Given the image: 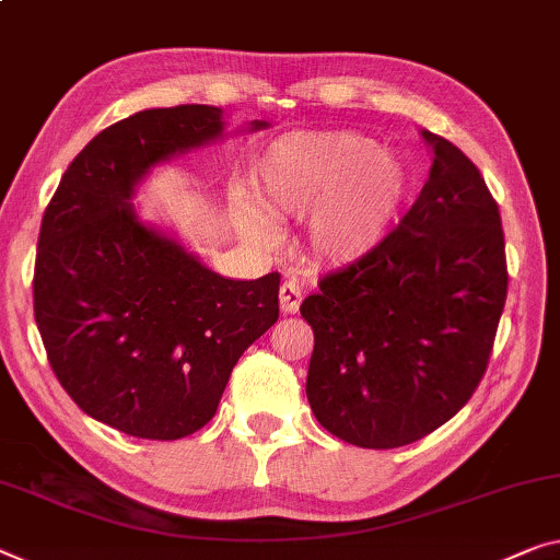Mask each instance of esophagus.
Wrapping results in <instances>:
<instances>
[{"instance_id": "34e87169", "label": "esophagus", "mask_w": 560, "mask_h": 560, "mask_svg": "<svg viewBox=\"0 0 560 560\" xmlns=\"http://www.w3.org/2000/svg\"><path fill=\"white\" fill-rule=\"evenodd\" d=\"M300 303H303V290L295 280H285L280 285V310L285 315H292L300 310Z\"/></svg>"}]
</instances>
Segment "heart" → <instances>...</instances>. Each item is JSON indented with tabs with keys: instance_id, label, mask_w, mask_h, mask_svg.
Wrapping results in <instances>:
<instances>
[{
	"instance_id": "1",
	"label": "heart",
	"mask_w": 560,
	"mask_h": 560,
	"mask_svg": "<svg viewBox=\"0 0 560 560\" xmlns=\"http://www.w3.org/2000/svg\"><path fill=\"white\" fill-rule=\"evenodd\" d=\"M257 205L232 200L237 225L270 237L267 220L307 214V245L330 265L375 253L398 225L412 195L408 162L358 132L295 135L270 144L253 167Z\"/></svg>"
}]
</instances>
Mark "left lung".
Here are the masks:
<instances>
[{"instance_id":"obj_1","label":"left lung","mask_w":560,"mask_h":560,"mask_svg":"<svg viewBox=\"0 0 560 560\" xmlns=\"http://www.w3.org/2000/svg\"><path fill=\"white\" fill-rule=\"evenodd\" d=\"M420 135L433 165L406 218L300 305L315 332L310 408L358 448L416 443L466 406L509 292L501 212L483 175L453 142Z\"/></svg>"}]
</instances>
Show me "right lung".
Listing matches in <instances>:
<instances>
[{"instance_id": "add662e5", "label": "right lung", "mask_w": 560, "mask_h": 560, "mask_svg": "<svg viewBox=\"0 0 560 560\" xmlns=\"http://www.w3.org/2000/svg\"><path fill=\"white\" fill-rule=\"evenodd\" d=\"M222 132L220 107L137 112L77 154L42 218L34 320L49 365L127 435L177 441L210 423L240 355L278 323V272L222 278L132 205L152 167Z\"/></svg>"}]
</instances>
